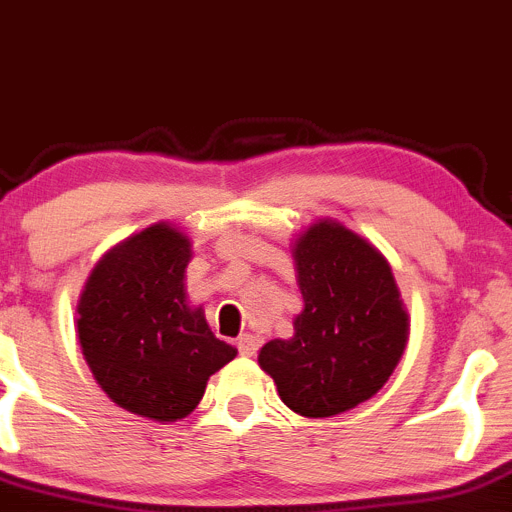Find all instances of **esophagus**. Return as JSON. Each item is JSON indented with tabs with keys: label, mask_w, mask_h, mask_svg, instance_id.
Returning a JSON list of instances; mask_svg holds the SVG:
<instances>
[{
	"label": "esophagus",
	"mask_w": 512,
	"mask_h": 512,
	"mask_svg": "<svg viewBox=\"0 0 512 512\" xmlns=\"http://www.w3.org/2000/svg\"><path fill=\"white\" fill-rule=\"evenodd\" d=\"M262 346V338L257 336V333H242L240 338H237V348H240L242 356H255L257 351H260Z\"/></svg>",
	"instance_id": "1"
}]
</instances>
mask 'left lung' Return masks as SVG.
Returning a JSON list of instances; mask_svg holds the SVG:
<instances>
[{"label":"left lung","instance_id":"1","mask_svg":"<svg viewBox=\"0 0 512 512\" xmlns=\"http://www.w3.org/2000/svg\"><path fill=\"white\" fill-rule=\"evenodd\" d=\"M303 310L293 338L267 341L257 364L300 417H333L371 399L399 366L409 313L389 260L338 219L295 234Z\"/></svg>","mask_w":512,"mask_h":512}]
</instances>
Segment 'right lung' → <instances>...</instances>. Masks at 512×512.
<instances>
[{
  "mask_svg": "<svg viewBox=\"0 0 512 512\" xmlns=\"http://www.w3.org/2000/svg\"><path fill=\"white\" fill-rule=\"evenodd\" d=\"M189 260V234L151 224L95 262L75 310L80 351L100 389L154 422L194 412L209 376L237 356L186 298Z\"/></svg>",
  "mask_w": 512,
  "mask_h": 512,
  "instance_id": "right-lung-1",
  "label": "right lung"
}]
</instances>
